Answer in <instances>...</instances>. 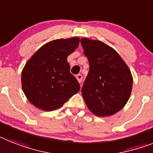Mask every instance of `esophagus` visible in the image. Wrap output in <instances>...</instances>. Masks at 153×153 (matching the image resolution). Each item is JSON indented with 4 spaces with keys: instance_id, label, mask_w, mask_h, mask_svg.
Returning a JSON list of instances; mask_svg holds the SVG:
<instances>
[{
    "instance_id": "obj_1",
    "label": "esophagus",
    "mask_w": 153,
    "mask_h": 153,
    "mask_svg": "<svg viewBox=\"0 0 153 153\" xmlns=\"http://www.w3.org/2000/svg\"><path fill=\"white\" fill-rule=\"evenodd\" d=\"M76 79H77V80L79 81V82L81 83V82H82V75L81 74H77Z\"/></svg>"
}]
</instances>
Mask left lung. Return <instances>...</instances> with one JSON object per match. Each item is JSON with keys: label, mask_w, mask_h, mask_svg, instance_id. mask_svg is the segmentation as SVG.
Listing matches in <instances>:
<instances>
[{"label": "left lung", "mask_w": 153, "mask_h": 153, "mask_svg": "<svg viewBox=\"0 0 153 153\" xmlns=\"http://www.w3.org/2000/svg\"><path fill=\"white\" fill-rule=\"evenodd\" d=\"M81 44L89 63L82 88L85 102L96 116H111L130 98L131 73L117 52L106 43L82 38Z\"/></svg>", "instance_id": "obj_1"}]
</instances>
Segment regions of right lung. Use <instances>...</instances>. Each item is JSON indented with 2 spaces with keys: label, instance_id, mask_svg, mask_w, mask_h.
Segmentation results:
<instances>
[{
  "label": "right lung",
  "instance_id": "obj_1",
  "mask_svg": "<svg viewBox=\"0 0 153 153\" xmlns=\"http://www.w3.org/2000/svg\"><path fill=\"white\" fill-rule=\"evenodd\" d=\"M79 37L60 39L43 45L29 59L22 72V87L29 102L45 111L57 110L80 85L70 73L68 56L79 44Z\"/></svg>",
  "mask_w": 153,
  "mask_h": 153
}]
</instances>
